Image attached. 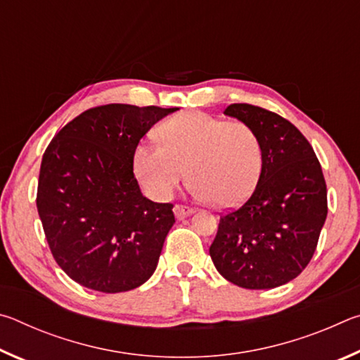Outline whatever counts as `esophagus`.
Segmentation results:
<instances>
[{
    "mask_svg": "<svg viewBox=\"0 0 360 360\" xmlns=\"http://www.w3.org/2000/svg\"><path fill=\"white\" fill-rule=\"evenodd\" d=\"M173 211H174V216L178 219H184L186 216L192 214V212H193L191 206H186V205H174Z\"/></svg>",
    "mask_w": 360,
    "mask_h": 360,
    "instance_id": "obj_1",
    "label": "esophagus"
}]
</instances>
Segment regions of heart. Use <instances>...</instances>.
Listing matches in <instances>:
<instances>
[{
    "mask_svg": "<svg viewBox=\"0 0 360 360\" xmlns=\"http://www.w3.org/2000/svg\"><path fill=\"white\" fill-rule=\"evenodd\" d=\"M158 144H138L133 169L150 197L168 198L188 179L198 198L229 210L252 193L262 173V143L251 125L186 111L157 129Z\"/></svg>",
    "mask_w": 360,
    "mask_h": 360,
    "instance_id": "b5f03b06",
    "label": "heart"
}]
</instances>
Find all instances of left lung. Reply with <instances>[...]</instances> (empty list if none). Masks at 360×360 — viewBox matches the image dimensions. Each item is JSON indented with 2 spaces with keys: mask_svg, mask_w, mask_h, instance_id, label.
Masks as SVG:
<instances>
[{
  "mask_svg": "<svg viewBox=\"0 0 360 360\" xmlns=\"http://www.w3.org/2000/svg\"><path fill=\"white\" fill-rule=\"evenodd\" d=\"M224 112L257 131L264 162L251 197L221 214L210 255L240 288H278L300 275L318 246L327 217L324 174L311 144L288 119L248 103Z\"/></svg>",
  "mask_w": 360,
  "mask_h": 360,
  "instance_id": "left-lung-1",
  "label": "left lung"
}]
</instances>
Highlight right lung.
Listing matches in <instances>:
<instances>
[{
    "mask_svg": "<svg viewBox=\"0 0 360 360\" xmlns=\"http://www.w3.org/2000/svg\"><path fill=\"white\" fill-rule=\"evenodd\" d=\"M178 108L103 105L60 130L42 155L36 206L58 266L84 288L115 294L154 273L173 205L143 197L133 154Z\"/></svg>",
    "mask_w": 360,
    "mask_h": 360,
    "instance_id": "1",
    "label": "right lung"
}]
</instances>
